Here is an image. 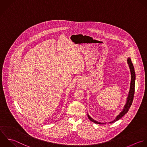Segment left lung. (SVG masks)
Instances as JSON below:
<instances>
[{"label": "left lung", "instance_id": "8db88e82", "mask_svg": "<svg viewBox=\"0 0 147 147\" xmlns=\"http://www.w3.org/2000/svg\"><path fill=\"white\" fill-rule=\"evenodd\" d=\"M127 62L128 64L129 65V69H130V71H131V85H130V89H129V94L128 96L127 97V102L125 105L124 107V108L123 109V111L119 113V115L118 116H116V117L115 118V119L112 121L109 122V123H115V121L119 120V119H120L123 116H124L129 111L133 100H134V93H135V79H136V74H135V69L134 67V65L132 63L131 59L130 58H128L127 59ZM88 118L89 119L92 121V122L96 123V124H104V123H100L98 122L96 120H94V119H93L91 117H90V116L89 115H88Z\"/></svg>", "mask_w": 147, "mask_h": 147}]
</instances>
